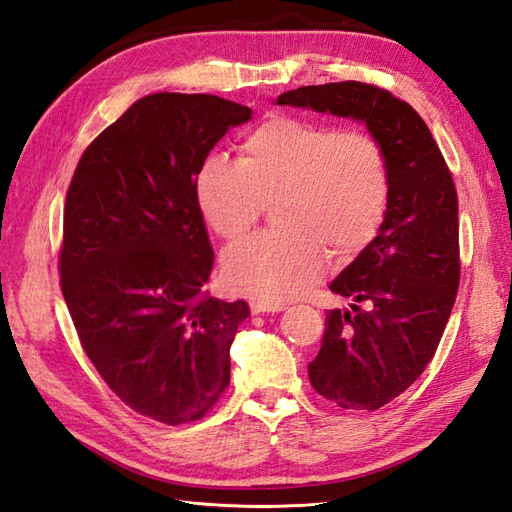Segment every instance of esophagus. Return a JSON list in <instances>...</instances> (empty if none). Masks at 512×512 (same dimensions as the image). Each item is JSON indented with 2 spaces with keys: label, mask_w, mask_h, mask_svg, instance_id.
<instances>
[{
  "label": "esophagus",
  "mask_w": 512,
  "mask_h": 512,
  "mask_svg": "<svg viewBox=\"0 0 512 512\" xmlns=\"http://www.w3.org/2000/svg\"><path fill=\"white\" fill-rule=\"evenodd\" d=\"M249 309H252L254 315L258 313H278L285 309V304H269V302H263V300H254L252 304H249Z\"/></svg>",
  "instance_id": "1"
}]
</instances>
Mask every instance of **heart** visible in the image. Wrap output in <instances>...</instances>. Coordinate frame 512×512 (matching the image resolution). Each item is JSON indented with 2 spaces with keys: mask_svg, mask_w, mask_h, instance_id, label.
<instances>
[{
  "mask_svg": "<svg viewBox=\"0 0 512 512\" xmlns=\"http://www.w3.org/2000/svg\"><path fill=\"white\" fill-rule=\"evenodd\" d=\"M195 197L225 241L247 234L276 203L280 230L227 249L223 276L252 298L285 302L320 280L324 252L350 260L379 234L392 199L390 160L368 131L276 113L245 135L238 162L201 164Z\"/></svg>",
  "mask_w": 512,
  "mask_h": 512,
  "instance_id": "heart-1",
  "label": "heart"
}]
</instances>
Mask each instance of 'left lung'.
<instances>
[{
  "label": "left lung",
  "instance_id": "left-lung-1",
  "mask_svg": "<svg viewBox=\"0 0 512 512\" xmlns=\"http://www.w3.org/2000/svg\"><path fill=\"white\" fill-rule=\"evenodd\" d=\"M276 102L366 122L388 153V217L331 282L355 304L326 313L322 348L309 363L317 394L374 412L423 374L445 333L460 285L458 192L423 118L388 89L342 81L291 89Z\"/></svg>",
  "mask_w": 512,
  "mask_h": 512
}]
</instances>
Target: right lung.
<instances>
[{"instance_id": "right-lung-1", "label": "right lung", "mask_w": 512, "mask_h": 512, "mask_svg": "<svg viewBox=\"0 0 512 512\" xmlns=\"http://www.w3.org/2000/svg\"><path fill=\"white\" fill-rule=\"evenodd\" d=\"M252 109L210 94H153L87 146L70 181L61 291L109 390L164 425L206 416L230 385L243 300L210 298L214 252L195 197L212 146Z\"/></svg>"}]
</instances>
